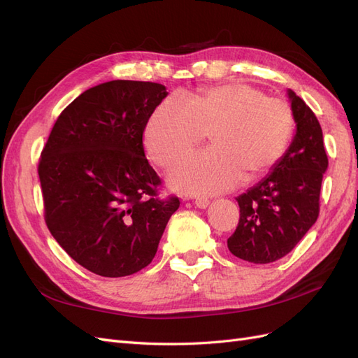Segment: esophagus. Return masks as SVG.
Here are the masks:
<instances>
[{
  "label": "esophagus",
  "mask_w": 358,
  "mask_h": 358,
  "mask_svg": "<svg viewBox=\"0 0 358 358\" xmlns=\"http://www.w3.org/2000/svg\"><path fill=\"white\" fill-rule=\"evenodd\" d=\"M194 203H196L197 208H200V209H206V208H208V206H209L210 200H209L208 197H197L196 200H194Z\"/></svg>",
  "instance_id": "34e87169"
}]
</instances>
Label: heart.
<instances>
[{
	"mask_svg": "<svg viewBox=\"0 0 358 358\" xmlns=\"http://www.w3.org/2000/svg\"><path fill=\"white\" fill-rule=\"evenodd\" d=\"M296 129L291 106L246 83H225L191 95L170 96L148 119L145 148L158 167L169 169L196 149L210 131L212 148L171 170L178 191L213 194L243 176L266 175L282 159Z\"/></svg>",
	"mask_w": 358,
	"mask_h": 358,
	"instance_id": "obj_1",
	"label": "heart"
}]
</instances>
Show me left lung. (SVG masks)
Listing matches in <instances>:
<instances>
[{
    "mask_svg": "<svg viewBox=\"0 0 358 358\" xmlns=\"http://www.w3.org/2000/svg\"><path fill=\"white\" fill-rule=\"evenodd\" d=\"M297 131L272 175L237 197L239 224L227 246L237 258L273 263L292 251L320 215V192L329 158L318 119L299 95L288 91Z\"/></svg>",
    "mask_w": 358,
    "mask_h": 358,
    "instance_id": "left-lung-1",
    "label": "left lung"
}]
</instances>
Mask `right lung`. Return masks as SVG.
<instances>
[{"mask_svg":"<svg viewBox=\"0 0 358 358\" xmlns=\"http://www.w3.org/2000/svg\"><path fill=\"white\" fill-rule=\"evenodd\" d=\"M155 82L112 80L85 91L58 116L38 178L49 231L76 263L104 278L152 262L179 199L145 157L148 119L167 96Z\"/></svg>","mask_w":358,"mask_h":358,"instance_id":"right-lung-1","label":"right lung"}]
</instances>
